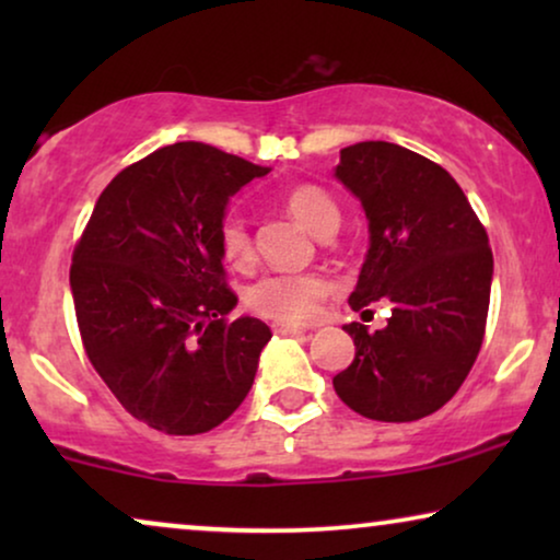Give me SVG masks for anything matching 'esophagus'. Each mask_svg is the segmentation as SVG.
Returning a JSON list of instances; mask_svg holds the SVG:
<instances>
[{
  "instance_id": "obj_1",
  "label": "esophagus",
  "mask_w": 560,
  "mask_h": 560,
  "mask_svg": "<svg viewBox=\"0 0 560 560\" xmlns=\"http://www.w3.org/2000/svg\"><path fill=\"white\" fill-rule=\"evenodd\" d=\"M272 331L280 334V336H295V334H305V328L293 326V324H275Z\"/></svg>"
}]
</instances>
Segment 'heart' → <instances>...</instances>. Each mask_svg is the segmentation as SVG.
<instances>
[{
	"label": "heart",
	"mask_w": 560,
	"mask_h": 560,
	"mask_svg": "<svg viewBox=\"0 0 560 560\" xmlns=\"http://www.w3.org/2000/svg\"><path fill=\"white\" fill-rule=\"evenodd\" d=\"M282 203L298 224H303L311 234L320 236L326 229L339 226L341 211L324 188L301 183L285 190ZM219 247L229 265L244 267L252 262V236L242 213L229 211L219 221ZM328 290L326 278L313 272H285L265 275L247 290V305L267 318L282 324H308L320 313Z\"/></svg>",
	"instance_id": "b5f03b06"
}]
</instances>
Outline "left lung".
<instances>
[{
	"instance_id": "left-lung-1",
	"label": "left lung",
	"mask_w": 560,
	"mask_h": 560,
	"mask_svg": "<svg viewBox=\"0 0 560 560\" xmlns=\"http://www.w3.org/2000/svg\"><path fill=\"white\" fill-rule=\"evenodd\" d=\"M336 180L362 203L370 226L349 305H389L387 326L347 324L357 354L334 377L351 410L408 423L443 408L481 349L494 259L485 226L441 165L393 142L341 150Z\"/></svg>"
}]
</instances>
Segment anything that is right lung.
<instances>
[{
  "mask_svg": "<svg viewBox=\"0 0 560 560\" xmlns=\"http://www.w3.org/2000/svg\"><path fill=\"white\" fill-rule=\"evenodd\" d=\"M203 142L129 165L98 196L73 249L71 293L86 354L129 416L196 435L232 416L272 331L234 311L219 247L229 198L262 178Z\"/></svg>",
  "mask_w": 560,
  "mask_h": 560,
  "instance_id": "obj_1",
  "label": "right lung"
}]
</instances>
